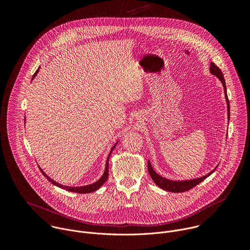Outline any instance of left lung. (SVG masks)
<instances>
[{"label": "left lung", "instance_id": "8db88e82", "mask_svg": "<svg viewBox=\"0 0 250 250\" xmlns=\"http://www.w3.org/2000/svg\"><path fill=\"white\" fill-rule=\"evenodd\" d=\"M209 71L210 73L216 75L221 82L224 85L225 88V94H226V99L228 102V111H229V101L228 98V94H227V87H226V81L224 78V74L222 72V70L215 64V63H210L209 66ZM216 169H213L211 172H209L208 175L197 178V179H193V180H187V181H172V180H168L165 179V178L159 176L152 168L150 162L148 161V172L150 177L152 178V180L154 181V183L161 189L168 191V192H173V193H182V192H186L191 190L192 188H194L195 186H197L198 184H200L202 181H204L207 177H208L213 171Z\"/></svg>", "mask_w": 250, "mask_h": 250}]
</instances>
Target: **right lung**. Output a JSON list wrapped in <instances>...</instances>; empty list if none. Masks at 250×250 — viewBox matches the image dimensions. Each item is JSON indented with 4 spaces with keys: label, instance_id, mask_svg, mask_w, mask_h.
Here are the masks:
<instances>
[{
    "label": "right lung",
    "instance_id": "1",
    "mask_svg": "<svg viewBox=\"0 0 250 250\" xmlns=\"http://www.w3.org/2000/svg\"><path fill=\"white\" fill-rule=\"evenodd\" d=\"M38 71L39 70H37V72L34 73V75H33V77L35 76V74L38 73ZM117 145V144H116ZM116 147V146L112 148V150H111V152H110V154H109V157H108V159H106V162H105V169H104V174H103V176L100 178V180H98L97 182H95L94 184H91V185H87V186H82V187H67V186H63V185H61V184H59V183H57V182H55L54 180H52L51 178H49L41 168V171H42V173L44 175V177L46 178V179L49 181V182H51L53 185H55V186H57V187H59V188H62V189H64V190H67V191H70V192H75V193H79V194H86V193H92V192H94V191H96V190H98L100 187H102L103 185H104V183L106 181V179H108V175H109V159H110V155H111V153H112V151L114 150V148Z\"/></svg>",
    "mask_w": 250,
    "mask_h": 250
}]
</instances>
